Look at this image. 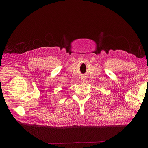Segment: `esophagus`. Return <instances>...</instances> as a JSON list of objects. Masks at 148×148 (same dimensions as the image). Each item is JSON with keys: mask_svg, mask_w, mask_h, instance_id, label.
<instances>
[{"mask_svg": "<svg viewBox=\"0 0 148 148\" xmlns=\"http://www.w3.org/2000/svg\"><path fill=\"white\" fill-rule=\"evenodd\" d=\"M81 79H82V82H85V79H84V78H83V77H82V78Z\"/></svg>", "mask_w": 148, "mask_h": 148, "instance_id": "34e87169", "label": "esophagus"}]
</instances>
